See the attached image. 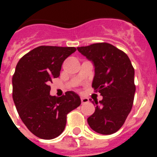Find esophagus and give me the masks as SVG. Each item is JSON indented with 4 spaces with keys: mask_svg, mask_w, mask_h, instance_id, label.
I'll return each mask as SVG.
<instances>
[{
    "mask_svg": "<svg viewBox=\"0 0 157 157\" xmlns=\"http://www.w3.org/2000/svg\"><path fill=\"white\" fill-rule=\"evenodd\" d=\"M81 103H86L89 102V98H86V97H81Z\"/></svg>",
    "mask_w": 157,
    "mask_h": 157,
    "instance_id": "esophagus-1",
    "label": "esophagus"
}]
</instances>
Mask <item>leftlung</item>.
<instances>
[{"label":"left lung","instance_id":"left-lung-1","mask_svg":"<svg viewBox=\"0 0 157 157\" xmlns=\"http://www.w3.org/2000/svg\"><path fill=\"white\" fill-rule=\"evenodd\" d=\"M77 50L94 63L92 87L103 96L99 103L95 102V111L87 119L89 125L98 134H114L123 125L134 103L131 62L125 53L108 43L77 47Z\"/></svg>","mask_w":157,"mask_h":157}]
</instances>
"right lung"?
<instances>
[{"instance_id": "right-lung-1", "label": "right lung", "mask_w": 157, "mask_h": 157, "mask_svg": "<svg viewBox=\"0 0 157 157\" xmlns=\"http://www.w3.org/2000/svg\"><path fill=\"white\" fill-rule=\"evenodd\" d=\"M75 47L41 45L22 57L12 78L13 100L22 121L38 138L53 139L65 129L67 115L79 107L81 98L73 91L61 97L50 94L54 78L60 75L63 61Z\"/></svg>"}]
</instances>
